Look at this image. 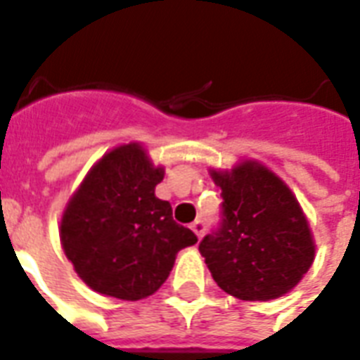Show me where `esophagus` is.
Listing matches in <instances>:
<instances>
[{
  "label": "esophagus",
  "mask_w": 360,
  "mask_h": 360,
  "mask_svg": "<svg viewBox=\"0 0 360 360\" xmlns=\"http://www.w3.org/2000/svg\"><path fill=\"white\" fill-rule=\"evenodd\" d=\"M191 229H192V232H194V234L198 236V240H200V238H202V236H204V232H205V224L202 223V221H194V223L191 224Z\"/></svg>",
  "instance_id": "obj_1"
}]
</instances>
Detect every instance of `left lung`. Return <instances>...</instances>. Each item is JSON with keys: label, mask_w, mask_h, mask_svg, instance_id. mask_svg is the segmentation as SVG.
Returning <instances> with one entry per match:
<instances>
[{"label": "left lung", "mask_w": 360, "mask_h": 360, "mask_svg": "<svg viewBox=\"0 0 360 360\" xmlns=\"http://www.w3.org/2000/svg\"><path fill=\"white\" fill-rule=\"evenodd\" d=\"M210 175L223 191V224L200 241V253L217 285L249 302L287 295L315 259L314 234L292 191L257 160Z\"/></svg>", "instance_id": "8db88e82"}]
</instances>
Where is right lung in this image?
Wrapping results in <instances>:
<instances>
[{
	"instance_id": "add662e5",
	"label": "right lung",
	"mask_w": 360,
	"mask_h": 360,
	"mask_svg": "<svg viewBox=\"0 0 360 360\" xmlns=\"http://www.w3.org/2000/svg\"><path fill=\"white\" fill-rule=\"evenodd\" d=\"M164 168L141 143L119 145L90 168L60 221V241L77 276L100 295L141 300L168 279L181 249L198 238L156 198Z\"/></svg>"
}]
</instances>
